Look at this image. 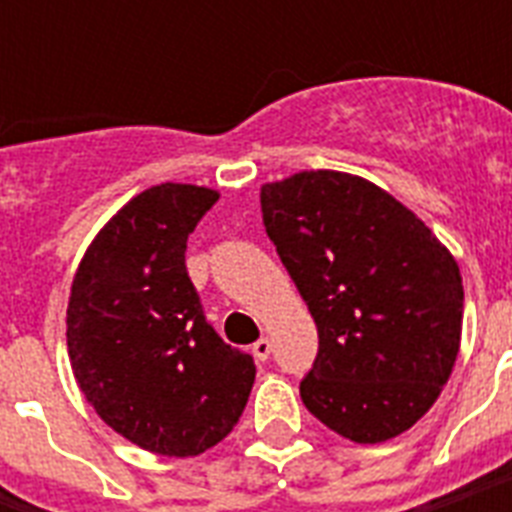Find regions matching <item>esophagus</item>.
I'll use <instances>...</instances> for the list:
<instances>
[{
  "label": "esophagus",
  "instance_id": "1",
  "mask_svg": "<svg viewBox=\"0 0 512 512\" xmlns=\"http://www.w3.org/2000/svg\"><path fill=\"white\" fill-rule=\"evenodd\" d=\"M252 356H255L257 361H268V358H271V340H268V337H260V340L252 345Z\"/></svg>",
  "mask_w": 512,
  "mask_h": 512
}]
</instances>
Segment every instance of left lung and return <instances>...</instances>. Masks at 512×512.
<instances>
[{"mask_svg":"<svg viewBox=\"0 0 512 512\" xmlns=\"http://www.w3.org/2000/svg\"><path fill=\"white\" fill-rule=\"evenodd\" d=\"M260 207L319 329L300 382L308 412L356 444L412 428L460 350L465 295L449 249L401 201L345 172L263 185Z\"/></svg>","mask_w":512,"mask_h":512,"instance_id":"1","label":"left lung"}]
</instances>
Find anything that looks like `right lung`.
Segmentation results:
<instances>
[{"label": "right lung", "instance_id": "obj_1", "mask_svg": "<svg viewBox=\"0 0 512 512\" xmlns=\"http://www.w3.org/2000/svg\"><path fill=\"white\" fill-rule=\"evenodd\" d=\"M220 199L199 185L138 193L95 236L68 300V356L100 420L140 449L196 457L247 406L255 361L204 316L185 244Z\"/></svg>", "mask_w": 512, "mask_h": 512}]
</instances>
